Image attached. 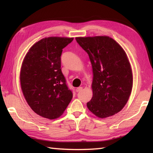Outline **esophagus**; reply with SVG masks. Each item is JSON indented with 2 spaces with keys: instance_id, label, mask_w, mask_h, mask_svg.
Instances as JSON below:
<instances>
[{
  "instance_id": "34e87169",
  "label": "esophagus",
  "mask_w": 153,
  "mask_h": 153,
  "mask_svg": "<svg viewBox=\"0 0 153 153\" xmlns=\"http://www.w3.org/2000/svg\"><path fill=\"white\" fill-rule=\"evenodd\" d=\"M82 89H83V87H77V88H76V92H79V91H81L82 90Z\"/></svg>"
}]
</instances>
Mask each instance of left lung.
<instances>
[{
  "label": "left lung",
  "mask_w": 153,
  "mask_h": 153,
  "mask_svg": "<svg viewBox=\"0 0 153 153\" xmlns=\"http://www.w3.org/2000/svg\"><path fill=\"white\" fill-rule=\"evenodd\" d=\"M76 39L92 65L93 97L87 108L100 118L116 114L128 102L133 87L132 70L125 51L106 35Z\"/></svg>",
  "instance_id": "obj_1"
}]
</instances>
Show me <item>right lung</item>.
I'll return each mask as SVG.
<instances>
[{
    "label": "right lung",
    "instance_id": "add662e5",
    "mask_svg": "<svg viewBox=\"0 0 153 153\" xmlns=\"http://www.w3.org/2000/svg\"><path fill=\"white\" fill-rule=\"evenodd\" d=\"M73 39H42L31 46L22 62L19 80L23 95L33 112L43 118H59L73 97L60 68L62 49Z\"/></svg>",
    "mask_w": 153,
    "mask_h": 153
}]
</instances>
